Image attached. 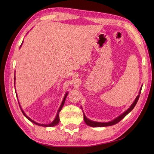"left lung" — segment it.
Returning <instances> with one entry per match:
<instances>
[{
  "label": "left lung",
  "instance_id": "left-lung-1",
  "mask_svg": "<svg viewBox=\"0 0 154 154\" xmlns=\"http://www.w3.org/2000/svg\"><path fill=\"white\" fill-rule=\"evenodd\" d=\"M141 89H142V88H140V91L139 94H140ZM139 97H140V95H139L137 97L135 101L134 102V103L131 105V106L130 107V108H129L128 110H127V111H125L124 113H123L122 115H120V116H119L118 117L115 119L114 120L111 121V122H94V121H92V120H91L89 119H88L85 117V116L84 114V120L85 121V124L87 125L91 126V127H107V126H110V125H114V124H116L118 122H119L121 120L123 119L128 114V113L130 112L134 108L136 103H137V102H138V100L139 99Z\"/></svg>",
  "mask_w": 154,
  "mask_h": 154
}]
</instances>
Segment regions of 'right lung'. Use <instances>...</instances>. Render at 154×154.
<instances>
[{
    "label": "right lung",
    "mask_w": 154,
    "mask_h": 154,
    "mask_svg": "<svg viewBox=\"0 0 154 154\" xmlns=\"http://www.w3.org/2000/svg\"><path fill=\"white\" fill-rule=\"evenodd\" d=\"M14 80H15V78H14ZM67 94H68V93H67V94H66V95H65V97H64V98H63V101H62V103H61V105H60V108H59V110H58L57 114V116H56L55 119H54V120L53 121V122H52L51 124H46V125H45V124H38V123L34 122V120H32L30 118H29V117H27V116L26 115L25 113H24V112L22 110V109H21V110H22V113H23V114L24 115V116H25L27 119H29V120L30 121V122H33V123L35 124V125H39V126H43V127H54V126H55V125H57V124H59V120H60V119H59V112H60V110H62V107H63V104H64V103H65V100H66V99L67 96ZM20 108H21V107H20Z\"/></svg>",
    "instance_id": "1"
}]
</instances>
